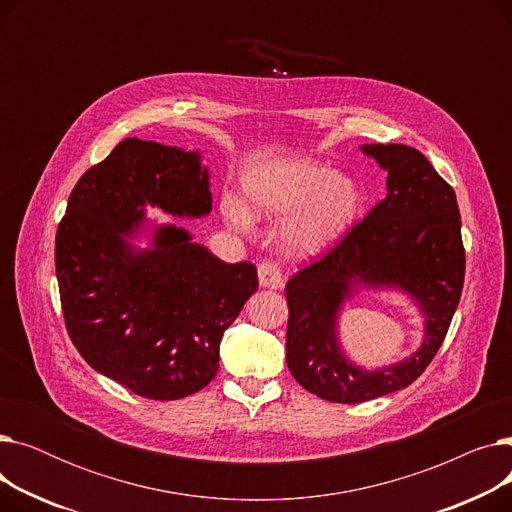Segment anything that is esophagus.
<instances>
[{"label":"esophagus","mask_w":512,"mask_h":512,"mask_svg":"<svg viewBox=\"0 0 512 512\" xmlns=\"http://www.w3.org/2000/svg\"><path fill=\"white\" fill-rule=\"evenodd\" d=\"M257 274H259V284L263 288H282L284 280H282V272L280 267L274 261H261L257 267Z\"/></svg>","instance_id":"esophagus-1"}]
</instances>
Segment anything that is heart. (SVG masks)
Wrapping results in <instances>:
<instances>
[{"instance_id": "heart-1", "label": "heart", "mask_w": 512, "mask_h": 512, "mask_svg": "<svg viewBox=\"0 0 512 512\" xmlns=\"http://www.w3.org/2000/svg\"><path fill=\"white\" fill-rule=\"evenodd\" d=\"M249 210L257 218H286L284 245L290 253L315 257L332 249L351 230L363 207L361 186L346 174H334L311 159L270 164L247 178ZM224 215L238 230L251 228V216L236 199L224 203Z\"/></svg>"}]
</instances>
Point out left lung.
Returning <instances> with one entry per match:
<instances>
[{
    "label": "left lung",
    "instance_id": "left-lung-1",
    "mask_svg": "<svg viewBox=\"0 0 512 512\" xmlns=\"http://www.w3.org/2000/svg\"><path fill=\"white\" fill-rule=\"evenodd\" d=\"M388 172V195L324 257L286 284V363L305 390L355 405L413 384L432 363L465 280L461 213L452 186L407 145H363ZM359 287L407 291L426 317L420 351L367 372L350 363L337 338V315Z\"/></svg>",
    "mask_w": 512,
    "mask_h": 512
}]
</instances>
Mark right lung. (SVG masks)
<instances>
[{"mask_svg": "<svg viewBox=\"0 0 512 512\" xmlns=\"http://www.w3.org/2000/svg\"><path fill=\"white\" fill-rule=\"evenodd\" d=\"M145 205L207 215L199 151L124 139L80 176L56 234L60 301L95 371L143 398L178 400L218 373L222 336L257 290V267L224 263L174 224L155 228L151 249H134Z\"/></svg>", "mask_w": 512, "mask_h": 512, "instance_id": "right-lung-1", "label": "right lung"}]
</instances>
